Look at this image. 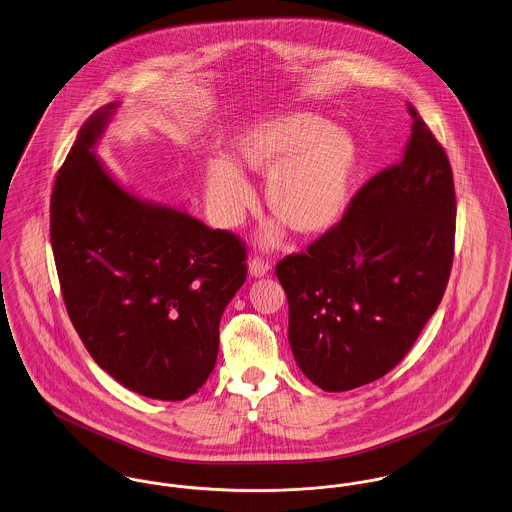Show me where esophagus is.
Wrapping results in <instances>:
<instances>
[{
	"instance_id": "1",
	"label": "esophagus",
	"mask_w": 512,
	"mask_h": 512,
	"mask_svg": "<svg viewBox=\"0 0 512 512\" xmlns=\"http://www.w3.org/2000/svg\"><path fill=\"white\" fill-rule=\"evenodd\" d=\"M269 273H271L269 261H263V259H259V257L251 259V263H249V275L255 276V278H261V276H267Z\"/></svg>"
}]
</instances>
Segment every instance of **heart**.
I'll return each mask as SVG.
<instances>
[{"mask_svg":"<svg viewBox=\"0 0 512 512\" xmlns=\"http://www.w3.org/2000/svg\"><path fill=\"white\" fill-rule=\"evenodd\" d=\"M236 165L210 159L204 193L214 220L237 226L255 204L243 171L265 179L267 208L300 236H321L345 214L360 167L353 134L317 113L288 111L259 118L234 140ZM284 232L273 224L263 241L273 245Z\"/></svg>","mask_w":512,"mask_h":512,"instance_id":"obj_1","label":"heart"}]
</instances>
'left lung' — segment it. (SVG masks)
Here are the masks:
<instances>
[{"label":"left lung","instance_id":"left-lung-1","mask_svg":"<svg viewBox=\"0 0 512 512\" xmlns=\"http://www.w3.org/2000/svg\"><path fill=\"white\" fill-rule=\"evenodd\" d=\"M397 165L374 175L343 220L276 265L288 343L325 392L388 374L436 312L454 257L456 197L446 152L409 105Z\"/></svg>","mask_w":512,"mask_h":512}]
</instances>
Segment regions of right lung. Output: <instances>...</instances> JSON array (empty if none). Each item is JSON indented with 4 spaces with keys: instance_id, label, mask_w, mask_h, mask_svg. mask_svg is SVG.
<instances>
[{
    "instance_id": "right-lung-1",
    "label": "right lung",
    "mask_w": 512,
    "mask_h": 512,
    "mask_svg": "<svg viewBox=\"0 0 512 512\" xmlns=\"http://www.w3.org/2000/svg\"><path fill=\"white\" fill-rule=\"evenodd\" d=\"M120 103L81 126L50 202L68 315L93 360L130 392L181 401L214 370L245 247L187 210L140 197L95 154Z\"/></svg>"
}]
</instances>
